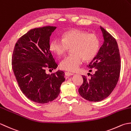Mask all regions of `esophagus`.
Returning <instances> with one entry per match:
<instances>
[{"label":"esophagus","instance_id":"esophagus-1","mask_svg":"<svg viewBox=\"0 0 131 131\" xmlns=\"http://www.w3.org/2000/svg\"><path fill=\"white\" fill-rule=\"evenodd\" d=\"M73 73H70V72H65V75L66 76H70L73 75Z\"/></svg>","mask_w":131,"mask_h":131}]
</instances>
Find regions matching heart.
Instances as JSON below:
<instances>
[{
    "label": "heart",
    "mask_w": 131,
    "mask_h": 131,
    "mask_svg": "<svg viewBox=\"0 0 131 131\" xmlns=\"http://www.w3.org/2000/svg\"><path fill=\"white\" fill-rule=\"evenodd\" d=\"M100 40L94 34L77 29L66 31L63 34L62 39H53L50 43V50L58 57H60L71 49L72 54L64 58L60 63L63 70L74 72L79 68L84 61L93 59L100 49Z\"/></svg>",
    "instance_id": "1"
}]
</instances>
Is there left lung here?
Instances as JSON below:
<instances>
[{"label":"left lung","instance_id":"8db88e82","mask_svg":"<svg viewBox=\"0 0 131 131\" xmlns=\"http://www.w3.org/2000/svg\"><path fill=\"white\" fill-rule=\"evenodd\" d=\"M100 28L103 43L88 66L94 69L95 73L89 79L82 76L83 83L79 89L81 97L91 102H99L109 96L118 83L121 72V57L116 39L102 26Z\"/></svg>","mask_w":131,"mask_h":131}]
</instances>
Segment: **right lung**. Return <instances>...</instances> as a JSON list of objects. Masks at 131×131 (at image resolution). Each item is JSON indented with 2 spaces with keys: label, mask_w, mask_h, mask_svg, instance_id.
Wrapping results in <instances>:
<instances>
[{
  "label": "right lung",
  "mask_w": 131,
  "mask_h": 131,
  "mask_svg": "<svg viewBox=\"0 0 131 131\" xmlns=\"http://www.w3.org/2000/svg\"><path fill=\"white\" fill-rule=\"evenodd\" d=\"M57 27L34 28L18 39L13 50L12 69L20 89L34 102L46 103L58 97L64 72L47 74L58 64L50 50V37Z\"/></svg>",
  "instance_id": "right-lung-1"
}]
</instances>
